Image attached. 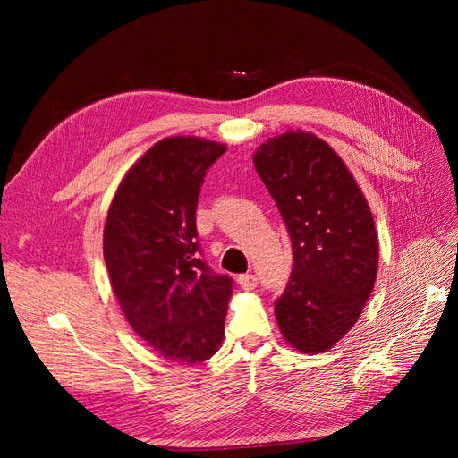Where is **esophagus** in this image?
Masks as SVG:
<instances>
[{"instance_id": "34e87169", "label": "esophagus", "mask_w": 458, "mask_h": 458, "mask_svg": "<svg viewBox=\"0 0 458 458\" xmlns=\"http://www.w3.org/2000/svg\"><path fill=\"white\" fill-rule=\"evenodd\" d=\"M237 284H239V287H242V290H254V287L258 285V278H256V275H242L237 278Z\"/></svg>"}]
</instances>
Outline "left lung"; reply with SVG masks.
<instances>
[{
  "label": "left lung",
  "instance_id": "1",
  "mask_svg": "<svg viewBox=\"0 0 458 458\" xmlns=\"http://www.w3.org/2000/svg\"><path fill=\"white\" fill-rule=\"evenodd\" d=\"M292 237L293 269L275 304L284 340L327 352L354 327L378 269V235L362 189L328 142L290 130L252 156Z\"/></svg>",
  "mask_w": 458,
  "mask_h": 458
}]
</instances>
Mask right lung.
Wrapping results in <instances>:
<instances>
[{
	"label": "right lung",
	"instance_id": "add662e5",
	"mask_svg": "<svg viewBox=\"0 0 458 458\" xmlns=\"http://www.w3.org/2000/svg\"><path fill=\"white\" fill-rule=\"evenodd\" d=\"M226 144L165 137L133 165L111 200L104 259L131 328L161 358L187 366L219 351L232 278L199 258L197 204Z\"/></svg>",
	"mask_w": 458,
	"mask_h": 458
}]
</instances>
